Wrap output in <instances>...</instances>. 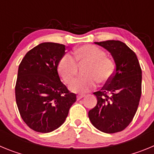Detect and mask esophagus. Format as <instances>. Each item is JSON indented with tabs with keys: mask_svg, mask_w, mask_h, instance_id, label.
<instances>
[{
	"mask_svg": "<svg viewBox=\"0 0 154 154\" xmlns=\"http://www.w3.org/2000/svg\"><path fill=\"white\" fill-rule=\"evenodd\" d=\"M84 97H85V95H78V96H77V99L79 100V99H82V98Z\"/></svg>",
	"mask_w": 154,
	"mask_h": 154,
	"instance_id": "1",
	"label": "esophagus"
}]
</instances>
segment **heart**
I'll use <instances>...</instances> for the list:
<instances>
[{
  "label": "heart",
  "mask_w": 154,
  "mask_h": 154,
  "mask_svg": "<svg viewBox=\"0 0 154 154\" xmlns=\"http://www.w3.org/2000/svg\"><path fill=\"white\" fill-rule=\"evenodd\" d=\"M76 60L89 65L85 69V78H76L69 85L73 92L85 93L96 86L97 81L106 82L113 72L114 65L111 59L106 57L104 51L92 45H86L74 51ZM78 65L72 55L66 53L58 62V71L65 82H69L76 74Z\"/></svg>",
  "instance_id": "1"
}]
</instances>
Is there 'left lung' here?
Masks as SVG:
<instances>
[{"label":"left lung","instance_id":"left-lung-1","mask_svg":"<svg viewBox=\"0 0 154 154\" xmlns=\"http://www.w3.org/2000/svg\"><path fill=\"white\" fill-rule=\"evenodd\" d=\"M111 54L116 64L113 75L101 91L94 92L97 104L89 118L96 129L106 133L123 130L133 120L141 96L142 70L138 58L120 41L95 42Z\"/></svg>","mask_w":154,"mask_h":154}]
</instances>
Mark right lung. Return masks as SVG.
<instances>
[{
  "label": "right lung",
  "mask_w": 154,
  "mask_h": 154,
  "mask_svg": "<svg viewBox=\"0 0 154 154\" xmlns=\"http://www.w3.org/2000/svg\"><path fill=\"white\" fill-rule=\"evenodd\" d=\"M65 45L44 42L25 55L19 65L15 97L19 112L31 129L50 133L65 121L76 95L61 82L58 62Z\"/></svg>",
  "instance_id": "right-lung-1"
}]
</instances>
